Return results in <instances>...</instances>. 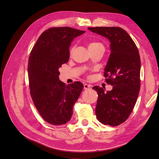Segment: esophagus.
<instances>
[{"mask_svg": "<svg viewBox=\"0 0 159 159\" xmlns=\"http://www.w3.org/2000/svg\"><path fill=\"white\" fill-rule=\"evenodd\" d=\"M90 87H91V86L89 84H84V88L85 89H88L90 88Z\"/></svg>", "mask_w": 159, "mask_h": 159, "instance_id": "obj_1", "label": "esophagus"}]
</instances>
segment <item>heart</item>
Returning <instances> with one entry per match:
<instances>
[{"label":"heart","instance_id":"heart-1","mask_svg":"<svg viewBox=\"0 0 159 159\" xmlns=\"http://www.w3.org/2000/svg\"><path fill=\"white\" fill-rule=\"evenodd\" d=\"M99 44H101L99 43H97V42H93V43H91L89 44L88 48H93V47H95V46H98V45H99Z\"/></svg>","mask_w":159,"mask_h":159}]
</instances>
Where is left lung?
<instances>
[{"instance_id": "left-lung-1", "label": "left lung", "mask_w": 159, "mask_h": 159, "mask_svg": "<svg viewBox=\"0 0 159 159\" xmlns=\"http://www.w3.org/2000/svg\"><path fill=\"white\" fill-rule=\"evenodd\" d=\"M110 42L111 54L104 69L108 84L106 92L95 86L98 99L95 108L97 119L105 125L119 126L133 111L140 87V58L138 48L128 33L119 27L88 28Z\"/></svg>"}]
</instances>
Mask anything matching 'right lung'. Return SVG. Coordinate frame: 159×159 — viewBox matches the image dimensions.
Masks as SVG:
<instances>
[{
    "label": "right lung",
    "instance_id": "obj_1",
    "mask_svg": "<svg viewBox=\"0 0 159 159\" xmlns=\"http://www.w3.org/2000/svg\"><path fill=\"white\" fill-rule=\"evenodd\" d=\"M84 33L70 27L49 28L40 35L30 53V94L40 116L52 125L70 120L73 106L84 88L80 82L66 85L59 80L58 69L68 62L69 48L74 38Z\"/></svg>",
    "mask_w": 159,
    "mask_h": 159
}]
</instances>
